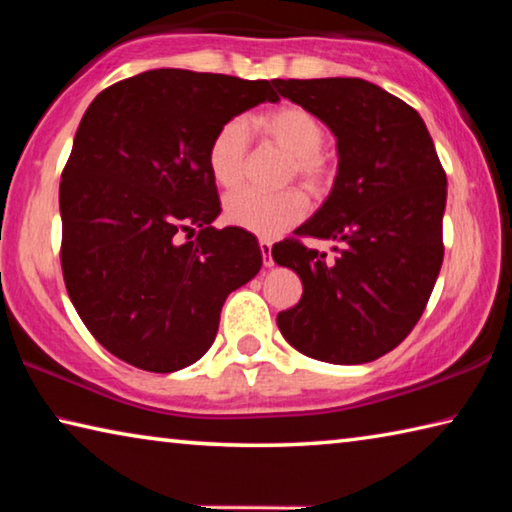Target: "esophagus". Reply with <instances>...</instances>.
Segmentation results:
<instances>
[{
	"label": "esophagus",
	"mask_w": 512,
	"mask_h": 512,
	"mask_svg": "<svg viewBox=\"0 0 512 512\" xmlns=\"http://www.w3.org/2000/svg\"><path fill=\"white\" fill-rule=\"evenodd\" d=\"M271 241H259V250H262V257H264V266L271 268L275 262H273V255H271Z\"/></svg>",
	"instance_id": "obj_1"
}]
</instances>
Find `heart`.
Wrapping results in <instances>:
<instances>
[{
  "mask_svg": "<svg viewBox=\"0 0 512 512\" xmlns=\"http://www.w3.org/2000/svg\"><path fill=\"white\" fill-rule=\"evenodd\" d=\"M257 128L268 142L280 146L291 155L296 176L309 189L325 187L329 180V164L323 155L327 131L314 112L284 103L264 115L255 117ZM248 155V128L241 119L225 121L207 144V169L212 180L223 189H232L241 183ZM305 198L293 189L287 192H257V189H239L225 198V219L241 230L253 232L257 237L273 239L296 225L305 216Z\"/></svg>",
  "mask_w": 512,
  "mask_h": 512,
  "instance_id": "heart-1",
  "label": "heart"
}]
</instances>
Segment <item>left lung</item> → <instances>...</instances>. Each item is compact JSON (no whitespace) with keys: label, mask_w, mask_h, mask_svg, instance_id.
I'll use <instances>...</instances> for the list:
<instances>
[{"label":"left lung","mask_w":512,"mask_h":512,"mask_svg":"<svg viewBox=\"0 0 512 512\" xmlns=\"http://www.w3.org/2000/svg\"><path fill=\"white\" fill-rule=\"evenodd\" d=\"M336 137L332 192L296 235L332 239L336 257L275 244L302 298L277 327L311 359L354 366L397 348L418 323L443 266L447 176L422 117L363 79L273 81Z\"/></svg>","instance_id":"left-lung-1"}]
</instances>
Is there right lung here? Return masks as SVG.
I'll use <instances>...</instances> for the list:
<instances>
[{
  "mask_svg": "<svg viewBox=\"0 0 512 512\" xmlns=\"http://www.w3.org/2000/svg\"><path fill=\"white\" fill-rule=\"evenodd\" d=\"M280 101L268 81L149 69L94 97L60 180L69 300L121 361L149 372L192 366L221 307L262 268L255 235L216 230L207 144L225 121ZM194 242L179 241L195 231Z\"/></svg>",
  "mask_w": 512,
  "mask_h": 512,
  "instance_id": "right-lung-1",
  "label": "right lung"
}]
</instances>
